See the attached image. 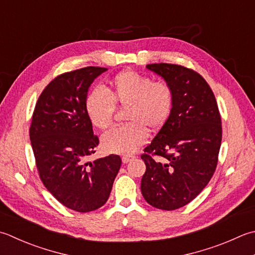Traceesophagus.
I'll return each instance as SVG.
<instances>
[{
  "label": "esophagus",
  "instance_id": "obj_1",
  "mask_svg": "<svg viewBox=\"0 0 255 255\" xmlns=\"http://www.w3.org/2000/svg\"><path fill=\"white\" fill-rule=\"evenodd\" d=\"M133 158H134V156H124V157L122 158V160H123L124 163H128L129 161L132 160Z\"/></svg>",
  "mask_w": 255,
  "mask_h": 255
}]
</instances>
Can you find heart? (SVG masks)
<instances>
[{"label":"heart","mask_w":255,"mask_h":255,"mask_svg":"<svg viewBox=\"0 0 255 255\" xmlns=\"http://www.w3.org/2000/svg\"><path fill=\"white\" fill-rule=\"evenodd\" d=\"M174 94L166 81H153L146 74L124 71L117 74L108 87L94 88L85 102L89 121L105 130L112 126L117 105L127 108L126 126L115 128L104 134L102 146L109 153L129 154L142 146L147 130L158 132L171 116Z\"/></svg>","instance_id":"obj_1"}]
</instances>
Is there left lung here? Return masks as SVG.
I'll list each match as a JSON object with an SVG mask.
<instances>
[{
    "instance_id": "left-lung-1",
    "label": "left lung",
    "mask_w": 255,
    "mask_h": 255,
    "mask_svg": "<svg viewBox=\"0 0 255 255\" xmlns=\"http://www.w3.org/2000/svg\"><path fill=\"white\" fill-rule=\"evenodd\" d=\"M146 67L171 85L174 101L168 123L141 154L146 164L141 193L154 208L176 210L192 201L216 171L221 116L212 89L200 74L176 64Z\"/></svg>"
}]
</instances>
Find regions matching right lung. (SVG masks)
Segmentation results:
<instances>
[{
	"instance_id": "1",
	"label": "right lung",
	"mask_w": 255,
	"mask_h": 255,
	"mask_svg": "<svg viewBox=\"0 0 255 255\" xmlns=\"http://www.w3.org/2000/svg\"><path fill=\"white\" fill-rule=\"evenodd\" d=\"M106 71L88 66L55 77L38 97L29 127L43 184L63 206L77 212H91L106 203L122 166L117 154L86 162L99 139L85 102L94 79Z\"/></svg>"
}]
</instances>
